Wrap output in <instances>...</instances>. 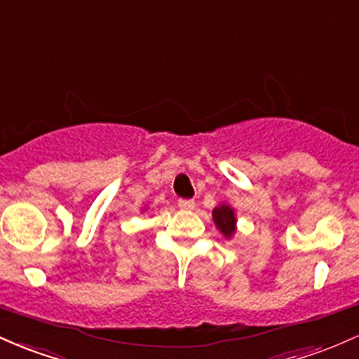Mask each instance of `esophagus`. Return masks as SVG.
<instances>
[{
    "mask_svg": "<svg viewBox=\"0 0 359 359\" xmlns=\"http://www.w3.org/2000/svg\"><path fill=\"white\" fill-rule=\"evenodd\" d=\"M179 208L180 209H192L194 208V201L192 199H179Z\"/></svg>",
    "mask_w": 359,
    "mask_h": 359,
    "instance_id": "esophagus-1",
    "label": "esophagus"
}]
</instances>
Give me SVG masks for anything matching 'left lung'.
I'll use <instances>...</instances> for the list:
<instances>
[{"mask_svg": "<svg viewBox=\"0 0 359 359\" xmlns=\"http://www.w3.org/2000/svg\"><path fill=\"white\" fill-rule=\"evenodd\" d=\"M212 219L216 222L217 228L224 236H231L234 233V224H236V217H234V211L229 205H219L212 211Z\"/></svg>", "mask_w": 359, "mask_h": 359, "instance_id": "left-lung-1", "label": "left lung"}]
</instances>
